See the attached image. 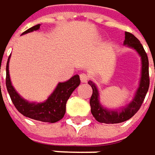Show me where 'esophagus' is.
<instances>
[{
  "mask_svg": "<svg viewBox=\"0 0 155 155\" xmlns=\"http://www.w3.org/2000/svg\"><path fill=\"white\" fill-rule=\"evenodd\" d=\"M87 80H88V77H87L85 73L80 74V81H81L82 83H87Z\"/></svg>",
  "mask_w": 155,
  "mask_h": 155,
  "instance_id": "esophagus-1",
  "label": "esophagus"
}]
</instances>
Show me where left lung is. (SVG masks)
<instances>
[{"label": "left lung", "mask_w": 155, "mask_h": 155, "mask_svg": "<svg viewBox=\"0 0 155 155\" xmlns=\"http://www.w3.org/2000/svg\"><path fill=\"white\" fill-rule=\"evenodd\" d=\"M124 45L134 49L141 58V78L139 81V86L134 93L133 99L126 106L117 108L109 109L102 106L100 102V94L97 85L89 80L88 84L93 89V93L90 98L91 113L99 123L105 124H118L124 122L134 116L140 109L146 93L149 88V61L147 54L145 53L143 47L140 43L139 39L134 37L132 33L125 31Z\"/></svg>", "instance_id": "obj_1"}]
</instances>
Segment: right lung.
<instances>
[{"instance_id": "1", "label": "right lung", "mask_w": 155, "mask_h": 155, "mask_svg": "<svg viewBox=\"0 0 155 155\" xmlns=\"http://www.w3.org/2000/svg\"><path fill=\"white\" fill-rule=\"evenodd\" d=\"M40 24H37L29 30H27L23 34L32 32L39 30ZM11 55L8 58L6 65V87L11 99L17 108V110L26 117L38 120L47 123H56L63 118L66 113V104L72 92L79 86L80 79L78 75H75L65 82H59L53 92L48 97V98L40 103L30 102L24 99L13 87L10 73H9V62ZM1 73V66H0Z\"/></svg>"}]
</instances>
